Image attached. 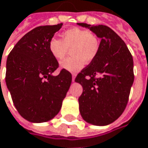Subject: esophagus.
Listing matches in <instances>:
<instances>
[{
  "label": "esophagus",
  "mask_w": 148,
  "mask_h": 148,
  "mask_svg": "<svg viewBox=\"0 0 148 148\" xmlns=\"http://www.w3.org/2000/svg\"><path fill=\"white\" fill-rule=\"evenodd\" d=\"M75 77H76L75 74H72V82H74V81H75Z\"/></svg>",
  "instance_id": "obj_1"
}]
</instances>
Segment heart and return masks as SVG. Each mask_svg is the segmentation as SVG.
Returning <instances> with one entry per match:
<instances>
[{
    "mask_svg": "<svg viewBox=\"0 0 148 148\" xmlns=\"http://www.w3.org/2000/svg\"><path fill=\"white\" fill-rule=\"evenodd\" d=\"M62 40L52 37L48 43L51 55L56 60H62L71 49V56L64 59L60 66L63 69L77 72L83 66L85 62L90 63L96 58L100 48L98 37L87 30L73 27L62 33Z\"/></svg>",
    "mask_w": 148,
    "mask_h": 148,
    "instance_id": "1",
    "label": "heart"
}]
</instances>
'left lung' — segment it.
<instances>
[{"mask_svg":"<svg viewBox=\"0 0 148 148\" xmlns=\"http://www.w3.org/2000/svg\"><path fill=\"white\" fill-rule=\"evenodd\" d=\"M77 25L101 38L97 56L75 79L83 88L78 98L80 113L88 123L106 126L116 121L127 107L134 81L133 59L125 42L110 27Z\"/></svg>","mask_w":148,"mask_h":148,"instance_id":"8db88e82","label":"left lung"}]
</instances>
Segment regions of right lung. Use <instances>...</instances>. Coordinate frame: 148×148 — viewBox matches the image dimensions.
I'll list each match as a JSON object with an SVG mask.
<instances>
[{
	"mask_svg": "<svg viewBox=\"0 0 148 148\" xmlns=\"http://www.w3.org/2000/svg\"><path fill=\"white\" fill-rule=\"evenodd\" d=\"M62 26L34 28L16 44L6 60V86L20 115L31 122H47L58 114L71 83V74L66 69L52 75L59 64L48 43Z\"/></svg>",
	"mask_w": 148,
	"mask_h": 148,
	"instance_id": "obj_1",
	"label": "right lung"
}]
</instances>
